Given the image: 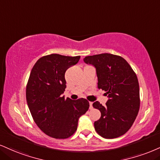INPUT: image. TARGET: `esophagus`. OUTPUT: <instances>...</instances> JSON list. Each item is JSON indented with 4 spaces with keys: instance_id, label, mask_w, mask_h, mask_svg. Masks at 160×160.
I'll list each match as a JSON object with an SVG mask.
<instances>
[{
    "instance_id": "obj_1",
    "label": "esophagus",
    "mask_w": 160,
    "mask_h": 160,
    "mask_svg": "<svg viewBox=\"0 0 160 160\" xmlns=\"http://www.w3.org/2000/svg\"><path fill=\"white\" fill-rule=\"evenodd\" d=\"M92 102H89V109H92V108H93V107H92Z\"/></svg>"
}]
</instances>
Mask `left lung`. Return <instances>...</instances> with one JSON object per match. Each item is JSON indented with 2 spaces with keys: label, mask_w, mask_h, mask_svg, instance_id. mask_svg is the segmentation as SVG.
I'll use <instances>...</instances> for the list:
<instances>
[{
  "label": "left lung",
  "mask_w": 160,
  "mask_h": 160,
  "mask_svg": "<svg viewBox=\"0 0 160 160\" xmlns=\"http://www.w3.org/2000/svg\"><path fill=\"white\" fill-rule=\"evenodd\" d=\"M87 64L96 68L98 88L106 92L109 100L103 106L94 102L101 116L94 123L96 132L105 138L124 135L135 122L140 107L139 85L137 76L123 57L111 53L88 56Z\"/></svg>",
  "instance_id": "1"
}]
</instances>
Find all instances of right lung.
I'll return each mask as SVG.
<instances>
[{
    "mask_svg": "<svg viewBox=\"0 0 160 160\" xmlns=\"http://www.w3.org/2000/svg\"><path fill=\"white\" fill-rule=\"evenodd\" d=\"M80 56L52 53L41 57L32 67L26 86V99L36 125L46 135L64 139L76 132L78 119L89 108L85 98L72 101L62 94L66 88L65 73Z\"/></svg>",
    "mask_w": 160,
    "mask_h": 160,
    "instance_id": "right-lung-1",
    "label": "right lung"
}]
</instances>
